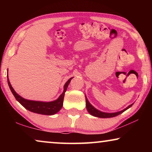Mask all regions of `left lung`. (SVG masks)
Instances as JSON below:
<instances>
[{
	"mask_svg": "<svg viewBox=\"0 0 152 152\" xmlns=\"http://www.w3.org/2000/svg\"><path fill=\"white\" fill-rule=\"evenodd\" d=\"M85 97H86V109L89 113L91 114V115L95 116V117H97V118H113L115 117L120 114H121L122 113H123L124 111H125L126 110H127L128 109L132 107V106L134 104H132L129 106H128L126 109H124L122 111H118V112H115V113H106V112H102L101 111H99L98 109H95V108L93 107V105H91V104L89 102L88 99L86 95H85Z\"/></svg>",
	"mask_w": 152,
	"mask_h": 152,
	"instance_id": "8db88e82",
	"label": "left lung"
}]
</instances>
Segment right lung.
<instances>
[{
    "instance_id": "1",
    "label": "right lung",
    "mask_w": 152,
    "mask_h": 152,
    "mask_svg": "<svg viewBox=\"0 0 152 152\" xmlns=\"http://www.w3.org/2000/svg\"><path fill=\"white\" fill-rule=\"evenodd\" d=\"M7 83L9 85V87L11 90L12 94L15 97L16 100L21 104L23 107L28 109V111L33 113L41 114V115H52L54 114L57 113V112L60 111V109L62 108L64 102V97L66 90H67L68 84H70V81L73 77L70 78L64 86L63 93L60 95V96L58 97L55 100L52 102H41V101H34L30 100V99H25L21 96H20L18 93H16V91L12 88L11 84H10L9 78H8L7 74Z\"/></svg>"
}]
</instances>
